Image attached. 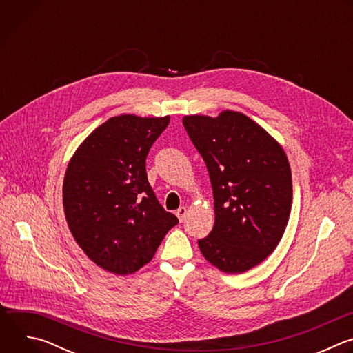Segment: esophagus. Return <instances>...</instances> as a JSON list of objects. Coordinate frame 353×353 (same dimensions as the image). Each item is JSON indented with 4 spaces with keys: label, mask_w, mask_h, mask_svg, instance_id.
<instances>
[{
    "label": "esophagus",
    "mask_w": 353,
    "mask_h": 353,
    "mask_svg": "<svg viewBox=\"0 0 353 353\" xmlns=\"http://www.w3.org/2000/svg\"><path fill=\"white\" fill-rule=\"evenodd\" d=\"M187 208L185 207H180L177 211H176V215H177V218H179V221L180 222H183L184 219H185V216H187Z\"/></svg>",
    "instance_id": "esophagus-1"
}]
</instances>
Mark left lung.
<instances>
[{
	"instance_id": "left-lung-1",
	"label": "left lung",
	"mask_w": 353,
	"mask_h": 353,
	"mask_svg": "<svg viewBox=\"0 0 353 353\" xmlns=\"http://www.w3.org/2000/svg\"><path fill=\"white\" fill-rule=\"evenodd\" d=\"M214 191L215 223L201 253L226 274L263 263L278 245L292 207V173L282 146L247 116H185Z\"/></svg>"
}]
</instances>
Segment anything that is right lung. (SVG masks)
I'll list each match as a JSON object with an SVG mask.
<instances>
[{
	"instance_id": "add662e5",
	"label": "right lung",
	"mask_w": 353,
	"mask_h": 353,
	"mask_svg": "<svg viewBox=\"0 0 353 353\" xmlns=\"http://www.w3.org/2000/svg\"><path fill=\"white\" fill-rule=\"evenodd\" d=\"M170 117L121 114L97 127L71 158L63 185L70 230L83 253L116 275L134 274L179 223L148 183L145 161Z\"/></svg>"
}]
</instances>
